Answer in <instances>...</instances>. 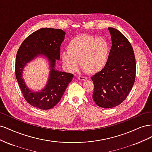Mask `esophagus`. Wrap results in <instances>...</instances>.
<instances>
[{
  "label": "esophagus",
  "mask_w": 152,
  "mask_h": 152,
  "mask_svg": "<svg viewBox=\"0 0 152 152\" xmlns=\"http://www.w3.org/2000/svg\"><path fill=\"white\" fill-rule=\"evenodd\" d=\"M78 79L80 80H82V81H84V80H87V78L84 76H81V75H79L77 77Z\"/></svg>",
  "instance_id": "obj_1"
}]
</instances>
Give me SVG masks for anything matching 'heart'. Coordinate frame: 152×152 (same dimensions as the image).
Returning a JSON list of instances; mask_svg holds the SVG:
<instances>
[{"label":"heart","mask_w":152,"mask_h":152,"mask_svg":"<svg viewBox=\"0 0 152 152\" xmlns=\"http://www.w3.org/2000/svg\"><path fill=\"white\" fill-rule=\"evenodd\" d=\"M61 55L62 62L70 72L78 69L80 61L82 70L95 74L104 67L108 60L110 46L104 39L90 34H80L72 39Z\"/></svg>","instance_id":"obj_1"}]
</instances>
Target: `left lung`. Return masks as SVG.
I'll use <instances>...</instances> for the list:
<instances>
[{"instance_id": "left-lung-1", "label": "left lung", "mask_w": 152, "mask_h": 152, "mask_svg": "<svg viewBox=\"0 0 152 152\" xmlns=\"http://www.w3.org/2000/svg\"><path fill=\"white\" fill-rule=\"evenodd\" d=\"M112 48L104 67L91 77L93 98L99 107L113 108L126 99L136 78V59L133 48L120 31L108 28Z\"/></svg>"}]
</instances>
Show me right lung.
Segmentation results:
<instances>
[{"instance_id":"right-lung-1","label":"right lung","mask_w":152,"mask_h":152,"mask_svg":"<svg viewBox=\"0 0 152 152\" xmlns=\"http://www.w3.org/2000/svg\"><path fill=\"white\" fill-rule=\"evenodd\" d=\"M65 35V31L61 29L40 28L27 37L18 49L15 62L16 77L24 98L34 107L41 110L53 108L60 101L73 79L72 73L54 69L56 59H60V47ZM40 53L49 59L52 70L45 88L39 93H35L24 84L22 72L26 64Z\"/></svg>"}]
</instances>
